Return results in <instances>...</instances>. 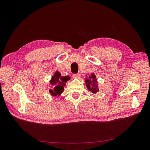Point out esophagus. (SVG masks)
Instances as JSON below:
<instances>
[{
    "mask_svg": "<svg viewBox=\"0 0 150 150\" xmlns=\"http://www.w3.org/2000/svg\"><path fill=\"white\" fill-rule=\"evenodd\" d=\"M80 77H81V75L79 74H74L72 75V78L74 79H79L80 78Z\"/></svg>",
    "mask_w": 150,
    "mask_h": 150,
    "instance_id": "obj_1",
    "label": "esophagus"
}]
</instances>
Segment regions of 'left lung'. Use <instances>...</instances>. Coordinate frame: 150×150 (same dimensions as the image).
<instances>
[{
	"label": "left lung",
	"mask_w": 150,
	"mask_h": 150,
	"mask_svg": "<svg viewBox=\"0 0 150 150\" xmlns=\"http://www.w3.org/2000/svg\"><path fill=\"white\" fill-rule=\"evenodd\" d=\"M85 83L86 87L89 89V91H91L93 93H96L98 92L99 89L98 86V81L94 74L93 73L88 78H86L85 80Z\"/></svg>",
	"instance_id": "8db88e82"
}]
</instances>
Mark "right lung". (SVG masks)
Listing matches in <instances>:
<instances>
[{"mask_svg": "<svg viewBox=\"0 0 150 150\" xmlns=\"http://www.w3.org/2000/svg\"><path fill=\"white\" fill-rule=\"evenodd\" d=\"M69 77L61 76L58 71H56L50 81V84L52 85V88L49 90V93L52 96H58L64 91V87L66 82L69 80Z\"/></svg>", "mask_w": 150, "mask_h": 150, "instance_id": "obj_1", "label": "right lung"}]
</instances>
